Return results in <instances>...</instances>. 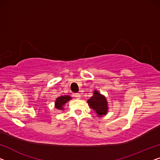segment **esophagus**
<instances>
[{
  "label": "esophagus",
  "instance_id": "esophagus-1",
  "mask_svg": "<svg viewBox=\"0 0 160 160\" xmlns=\"http://www.w3.org/2000/svg\"><path fill=\"white\" fill-rule=\"evenodd\" d=\"M80 93H79V92H78V93H75L74 94V97L76 98H80Z\"/></svg>",
  "mask_w": 160,
  "mask_h": 160
}]
</instances>
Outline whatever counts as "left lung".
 <instances>
[{"instance_id": "8db88e82", "label": "left lung", "mask_w": 160, "mask_h": 160, "mask_svg": "<svg viewBox=\"0 0 160 160\" xmlns=\"http://www.w3.org/2000/svg\"><path fill=\"white\" fill-rule=\"evenodd\" d=\"M88 103L90 108L95 112L98 116L105 115L108 111L106 99L103 95L99 93L97 90H95L92 96L88 99Z\"/></svg>"}]
</instances>
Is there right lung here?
<instances>
[{
  "label": "right lung",
  "mask_w": 160,
  "mask_h": 160,
  "mask_svg": "<svg viewBox=\"0 0 160 160\" xmlns=\"http://www.w3.org/2000/svg\"><path fill=\"white\" fill-rule=\"evenodd\" d=\"M71 99L70 96L68 95H65V96H60L58 98H57L55 102V107L57 109H60V110H63L62 106L65 105L67 102L70 101Z\"/></svg>",
  "instance_id": "add662e5"
}]
</instances>
